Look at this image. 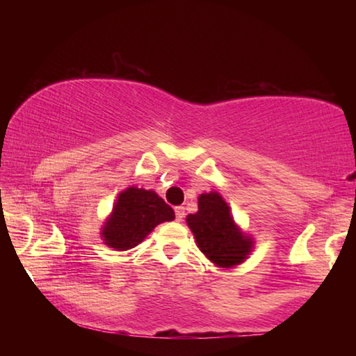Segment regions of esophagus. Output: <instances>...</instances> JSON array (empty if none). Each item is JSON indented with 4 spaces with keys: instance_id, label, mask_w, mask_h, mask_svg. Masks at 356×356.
Here are the masks:
<instances>
[{
    "instance_id": "obj_1",
    "label": "esophagus",
    "mask_w": 356,
    "mask_h": 356,
    "mask_svg": "<svg viewBox=\"0 0 356 356\" xmlns=\"http://www.w3.org/2000/svg\"><path fill=\"white\" fill-rule=\"evenodd\" d=\"M174 212H176V220L177 221H182L184 216H185V209L182 206H177L176 209H174Z\"/></svg>"
}]
</instances>
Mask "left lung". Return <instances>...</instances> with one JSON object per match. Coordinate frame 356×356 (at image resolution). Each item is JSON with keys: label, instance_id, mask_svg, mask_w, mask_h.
I'll list each match as a JSON object with an SVG mask.
<instances>
[{"label": "left lung", "instance_id": "obj_1", "mask_svg": "<svg viewBox=\"0 0 356 356\" xmlns=\"http://www.w3.org/2000/svg\"><path fill=\"white\" fill-rule=\"evenodd\" d=\"M200 248L216 267L231 268L251 254L254 240L242 232L231 216L227 202L216 191L197 197V212L186 216Z\"/></svg>", "mask_w": 356, "mask_h": 356}]
</instances>
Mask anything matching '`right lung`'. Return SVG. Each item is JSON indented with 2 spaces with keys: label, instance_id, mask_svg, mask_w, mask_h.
Wrapping results in <instances>:
<instances>
[{
  "label": "right lung",
  "instance_id": "obj_1",
  "mask_svg": "<svg viewBox=\"0 0 356 356\" xmlns=\"http://www.w3.org/2000/svg\"><path fill=\"white\" fill-rule=\"evenodd\" d=\"M174 210L155 191L129 186L120 191L102 227V238L116 251L135 248L160 222L172 221Z\"/></svg>",
  "mask_w": 356,
  "mask_h": 356
}]
</instances>
